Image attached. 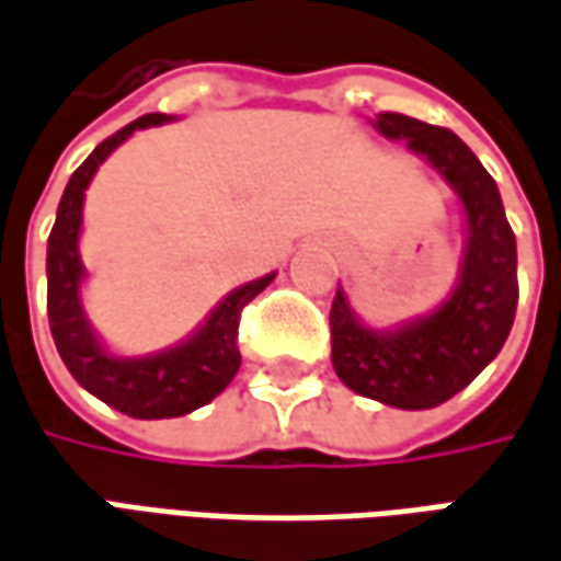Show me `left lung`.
Segmentation results:
<instances>
[{
	"label": "left lung",
	"mask_w": 561,
	"mask_h": 561,
	"mask_svg": "<svg viewBox=\"0 0 561 561\" xmlns=\"http://www.w3.org/2000/svg\"><path fill=\"white\" fill-rule=\"evenodd\" d=\"M376 130L434 164L458 192L467 216V250L458 287L427 318L378 332L354 318L345 293L330 308L332 366L351 391L397 409H431L465 391L497 357L516 318V234L501 192L480 158L449 127L381 112Z\"/></svg>",
	"instance_id": "obj_1"
}]
</instances>
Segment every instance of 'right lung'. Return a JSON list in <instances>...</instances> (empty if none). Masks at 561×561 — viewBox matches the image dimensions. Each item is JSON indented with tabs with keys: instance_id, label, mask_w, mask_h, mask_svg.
<instances>
[{
	"instance_id": "obj_1",
	"label": "right lung",
	"mask_w": 561,
	"mask_h": 561,
	"mask_svg": "<svg viewBox=\"0 0 561 561\" xmlns=\"http://www.w3.org/2000/svg\"><path fill=\"white\" fill-rule=\"evenodd\" d=\"M161 122H168V115L149 112L122 130H115L81 161V168L69 176L64 188L48 238V323H51L54 345L84 391L94 393L96 400H103L130 419L146 421L180 419L185 412L210 403L229 388V381L241 366V351H238L241 311L274 280V274H265L229 293L192 339L152 357H115L96 342L79 302V284L84 277L79 259L84 188L96 168L110 158L112 149H118L137 127L161 125Z\"/></svg>"
}]
</instances>
